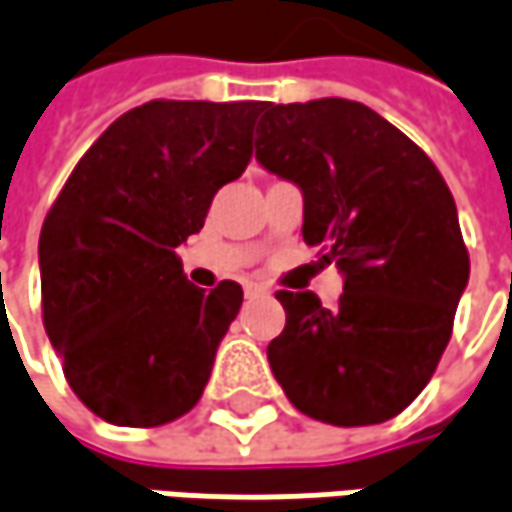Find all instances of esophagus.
Listing matches in <instances>:
<instances>
[{
	"label": "esophagus",
	"mask_w": 512,
	"mask_h": 512,
	"mask_svg": "<svg viewBox=\"0 0 512 512\" xmlns=\"http://www.w3.org/2000/svg\"><path fill=\"white\" fill-rule=\"evenodd\" d=\"M259 294H265V288H262V285H253V282H247V285H244V296H247V299H253V296H259Z\"/></svg>",
	"instance_id": "34e87169"
}]
</instances>
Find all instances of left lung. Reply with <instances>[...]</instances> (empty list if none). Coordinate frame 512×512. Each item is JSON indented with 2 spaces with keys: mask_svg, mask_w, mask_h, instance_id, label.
<instances>
[{
  "mask_svg": "<svg viewBox=\"0 0 512 512\" xmlns=\"http://www.w3.org/2000/svg\"><path fill=\"white\" fill-rule=\"evenodd\" d=\"M256 161L302 190L305 244L343 273L334 308L311 291L276 294L273 377L314 421L395 418L435 374L470 279L447 181L386 117L343 97L268 103Z\"/></svg>",
  "mask_w": 512,
  "mask_h": 512,
  "instance_id": "obj_1",
  "label": "left lung"
}]
</instances>
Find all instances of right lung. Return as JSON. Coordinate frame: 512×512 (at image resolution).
<instances>
[{"label":"right lung","mask_w":512,"mask_h":512,"mask_svg":"<svg viewBox=\"0 0 512 512\" xmlns=\"http://www.w3.org/2000/svg\"><path fill=\"white\" fill-rule=\"evenodd\" d=\"M265 106L152 100L120 115L68 175L39 233L42 322L68 386L115 426H161L204 392L242 285L207 294L178 244L253 155Z\"/></svg>","instance_id":"add662e5"}]
</instances>
